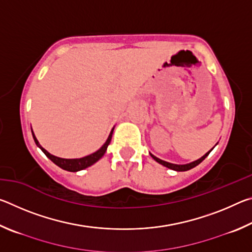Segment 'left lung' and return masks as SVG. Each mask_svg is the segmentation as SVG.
Returning a JSON list of instances; mask_svg holds the SVG:
<instances>
[{
    "mask_svg": "<svg viewBox=\"0 0 252 252\" xmlns=\"http://www.w3.org/2000/svg\"><path fill=\"white\" fill-rule=\"evenodd\" d=\"M213 148H215V147H213ZM213 148H212V149H213ZM212 149H211V150L209 151V152H207L206 155H204L203 157L200 158V159L195 160V161H193V162H190V163H187V164H174V163H170V162H167V161H163V160L159 159V158L155 157L153 155H151V153H150V156L158 162V163L164 165V167H167V168L171 169V170H174V171H188V170H190V169H192V168H194V167H197V165H198L199 163H201V162L208 157L209 153H210V152L212 151Z\"/></svg>",
    "mask_w": 252,
    "mask_h": 252,
    "instance_id": "obj_1",
    "label": "left lung"
}]
</instances>
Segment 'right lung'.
Masks as SVG:
<instances>
[{
    "instance_id": "1",
    "label": "right lung",
    "mask_w": 252,
    "mask_h": 252,
    "mask_svg": "<svg viewBox=\"0 0 252 252\" xmlns=\"http://www.w3.org/2000/svg\"><path fill=\"white\" fill-rule=\"evenodd\" d=\"M113 129H114V127H113ZM113 129L111 130L108 140H106L105 143L99 149V150L95 151L94 153H92V155H89L87 157L80 158V159H63V158H59V157H55L53 155H51V153L46 151L44 148L41 147V144L39 143V141H37V139L35 138V135H34L33 131H32V135H33L34 141H35V143H36V146L44 152V155L48 157L49 159L53 162V163H55L58 165V167H60L63 170H66V171L76 172V171H80V170H83L85 168L90 167V165H92V164H94L96 161H99L101 158L104 156V153L106 151V148H108V146L111 142V139H112Z\"/></svg>"
}]
</instances>
